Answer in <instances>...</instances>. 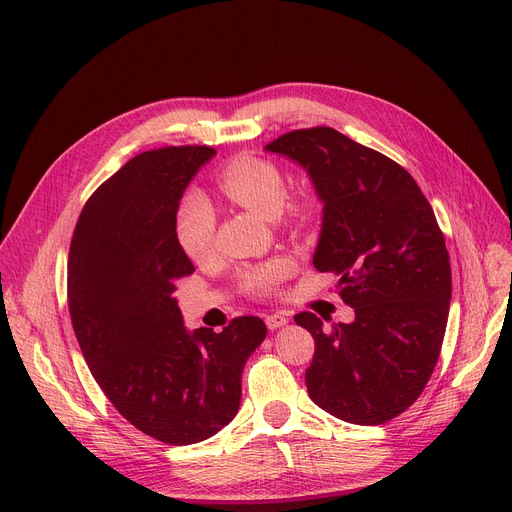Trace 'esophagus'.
Segmentation results:
<instances>
[{
	"label": "esophagus",
	"mask_w": 512,
	"mask_h": 512,
	"mask_svg": "<svg viewBox=\"0 0 512 512\" xmlns=\"http://www.w3.org/2000/svg\"><path fill=\"white\" fill-rule=\"evenodd\" d=\"M289 320L283 316V313H270V316L264 318V324L268 330H279L281 326H285Z\"/></svg>",
	"instance_id": "obj_1"
}]
</instances>
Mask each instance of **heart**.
<instances>
[{"label": "heart", "mask_w": 512, "mask_h": 512, "mask_svg": "<svg viewBox=\"0 0 512 512\" xmlns=\"http://www.w3.org/2000/svg\"><path fill=\"white\" fill-rule=\"evenodd\" d=\"M217 188L229 201L260 217L272 219L281 211L291 217H307L313 199L307 194H287V180L281 168L260 155H238L217 174ZM217 217L207 199L192 194L180 205L176 215V244L192 262H203L213 252ZM291 270L287 260H268L242 268L238 285L250 295H268Z\"/></svg>", "instance_id": "obj_1"}]
</instances>
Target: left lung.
I'll return each mask as SVG.
<instances>
[{
  "label": "left lung",
  "mask_w": 512,
  "mask_h": 512,
  "mask_svg": "<svg viewBox=\"0 0 512 512\" xmlns=\"http://www.w3.org/2000/svg\"><path fill=\"white\" fill-rule=\"evenodd\" d=\"M309 172L324 201L313 266L338 277L355 322L324 330L295 316L316 342L309 398L352 424H383L408 410L441 355L451 301L443 231L416 180L387 155L332 127L297 129L266 145Z\"/></svg>",
  "instance_id": "1"
}]
</instances>
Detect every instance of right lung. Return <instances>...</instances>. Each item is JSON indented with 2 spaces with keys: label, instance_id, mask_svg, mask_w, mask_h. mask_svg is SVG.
Segmentation results:
<instances>
[{
  "label": "right lung",
  "instance_id": "right-lung-1",
  "mask_svg": "<svg viewBox=\"0 0 512 512\" xmlns=\"http://www.w3.org/2000/svg\"><path fill=\"white\" fill-rule=\"evenodd\" d=\"M213 153L178 145L135 155L86 201L69 246L67 305L82 355L119 414L168 445L205 441L233 420L244 365L266 336L254 316L190 334L174 299L194 272L176 244L178 203Z\"/></svg>",
  "mask_w": 512,
  "mask_h": 512
}]
</instances>
